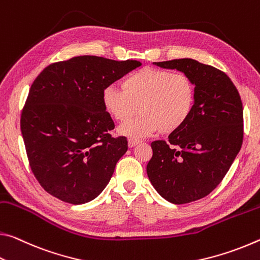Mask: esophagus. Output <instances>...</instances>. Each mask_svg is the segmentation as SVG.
<instances>
[{"label":"esophagus","mask_w":260,"mask_h":260,"mask_svg":"<svg viewBox=\"0 0 260 260\" xmlns=\"http://www.w3.org/2000/svg\"><path fill=\"white\" fill-rule=\"evenodd\" d=\"M139 143H140V140H138V139H134V138H130L129 140H127V146H129L130 148H131V147H135L136 145H138Z\"/></svg>","instance_id":"esophagus-1"}]
</instances>
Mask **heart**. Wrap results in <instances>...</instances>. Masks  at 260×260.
<instances>
[{"mask_svg": "<svg viewBox=\"0 0 260 260\" xmlns=\"http://www.w3.org/2000/svg\"><path fill=\"white\" fill-rule=\"evenodd\" d=\"M123 91L107 86L102 91V105L117 122H126L138 112L135 120L118 127V134L143 138L156 131L176 133L193 112L196 87L193 80L182 72L144 68L123 80Z\"/></svg>", "mask_w": 260, "mask_h": 260, "instance_id": "1", "label": "heart"}]
</instances>
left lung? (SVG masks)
<instances>
[{
    "instance_id": "1",
    "label": "left lung",
    "mask_w": 260,
    "mask_h": 260,
    "mask_svg": "<svg viewBox=\"0 0 260 260\" xmlns=\"http://www.w3.org/2000/svg\"><path fill=\"white\" fill-rule=\"evenodd\" d=\"M153 64L181 71L193 80V112L168 143L151 144L146 172L161 197L186 204L211 193L231 168L243 142V106L231 78L192 58Z\"/></svg>"
}]
</instances>
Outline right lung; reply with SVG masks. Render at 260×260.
Here are the masks:
<instances>
[{
  "mask_svg": "<svg viewBox=\"0 0 260 260\" xmlns=\"http://www.w3.org/2000/svg\"><path fill=\"white\" fill-rule=\"evenodd\" d=\"M140 66L84 55L53 63L34 80L20 130L32 172L47 192L79 205L107 186L127 140L108 134L115 125L102 91Z\"/></svg>",
  "mask_w": 260,
  "mask_h": 260,
  "instance_id": "1",
  "label": "right lung"
}]
</instances>
